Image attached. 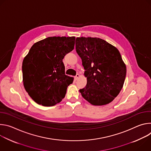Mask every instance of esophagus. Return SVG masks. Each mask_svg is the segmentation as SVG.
I'll use <instances>...</instances> for the list:
<instances>
[{
    "mask_svg": "<svg viewBox=\"0 0 151 151\" xmlns=\"http://www.w3.org/2000/svg\"><path fill=\"white\" fill-rule=\"evenodd\" d=\"M79 77H80L79 74H76V75L75 76V79H76V80H77Z\"/></svg>",
    "mask_w": 151,
    "mask_h": 151,
    "instance_id": "obj_1",
    "label": "esophagus"
}]
</instances>
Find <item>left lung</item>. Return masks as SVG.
I'll return each instance as SVG.
<instances>
[{
    "label": "left lung",
    "instance_id": "obj_1",
    "mask_svg": "<svg viewBox=\"0 0 151 151\" xmlns=\"http://www.w3.org/2000/svg\"><path fill=\"white\" fill-rule=\"evenodd\" d=\"M75 42L87 79L79 92L93 105L109 104L120 93L125 79L126 66L119 51L98 37H77Z\"/></svg>",
    "mask_w": 151,
    "mask_h": 151
}]
</instances>
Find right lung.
<instances>
[{
  "label": "right lung",
  "mask_w": 151,
  "mask_h": 151,
  "mask_svg": "<svg viewBox=\"0 0 151 151\" xmlns=\"http://www.w3.org/2000/svg\"><path fill=\"white\" fill-rule=\"evenodd\" d=\"M75 37H48L36 42L24 57L23 82L37 104L52 106L65 97L73 78L65 75L63 59L74 49Z\"/></svg>",
  "instance_id": "obj_1"
}]
</instances>
